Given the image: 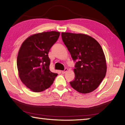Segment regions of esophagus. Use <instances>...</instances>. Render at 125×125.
Wrapping results in <instances>:
<instances>
[{"instance_id": "esophagus-1", "label": "esophagus", "mask_w": 125, "mask_h": 125, "mask_svg": "<svg viewBox=\"0 0 125 125\" xmlns=\"http://www.w3.org/2000/svg\"><path fill=\"white\" fill-rule=\"evenodd\" d=\"M67 71H68V68H65L64 69V71H62V73H63V74H64V73H65V72H67Z\"/></svg>"}]
</instances>
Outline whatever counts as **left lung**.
<instances>
[{"instance_id":"obj_1","label":"left lung","mask_w":125,"mask_h":125,"mask_svg":"<svg viewBox=\"0 0 125 125\" xmlns=\"http://www.w3.org/2000/svg\"><path fill=\"white\" fill-rule=\"evenodd\" d=\"M64 45L75 61L74 80L72 87L80 93L86 94L98 87L106 73L105 56L102 47L94 38L83 33L62 32Z\"/></svg>"}]
</instances>
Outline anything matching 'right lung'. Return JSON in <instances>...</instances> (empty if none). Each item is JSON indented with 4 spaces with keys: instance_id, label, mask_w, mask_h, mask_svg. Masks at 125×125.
Instances as JSON below:
<instances>
[{
    "instance_id": "add662e5",
    "label": "right lung",
    "mask_w": 125,
    "mask_h": 125,
    "mask_svg": "<svg viewBox=\"0 0 125 125\" xmlns=\"http://www.w3.org/2000/svg\"><path fill=\"white\" fill-rule=\"evenodd\" d=\"M57 31H47L31 35L23 42L17 57L20 80L33 92L50 88L57 74L51 72L50 48L60 36Z\"/></svg>"
}]
</instances>
